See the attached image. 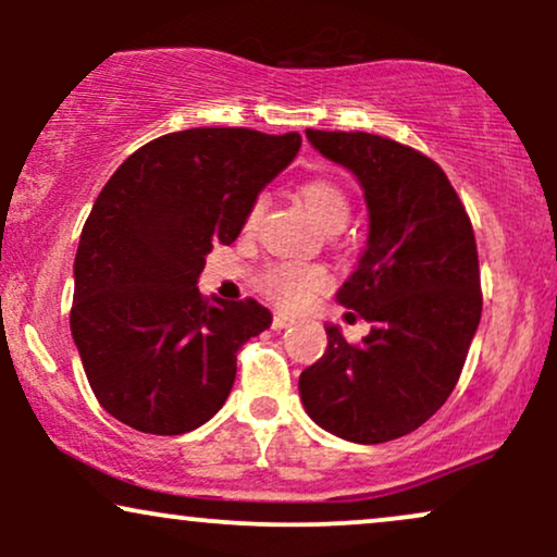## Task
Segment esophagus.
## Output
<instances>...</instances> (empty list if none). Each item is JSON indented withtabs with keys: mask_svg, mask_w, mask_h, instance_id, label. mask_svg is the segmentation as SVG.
Masks as SVG:
<instances>
[{
	"mask_svg": "<svg viewBox=\"0 0 557 557\" xmlns=\"http://www.w3.org/2000/svg\"><path fill=\"white\" fill-rule=\"evenodd\" d=\"M290 324H293V317H287V314L272 317V330H285V327H290Z\"/></svg>",
	"mask_w": 557,
	"mask_h": 557,
	"instance_id": "obj_1",
	"label": "esophagus"
}]
</instances>
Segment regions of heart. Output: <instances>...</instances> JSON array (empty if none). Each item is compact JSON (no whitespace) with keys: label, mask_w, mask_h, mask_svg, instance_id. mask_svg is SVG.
<instances>
[{"label":"heart","mask_w":557,"mask_h":557,"mask_svg":"<svg viewBox=\"0 0 557 557\" xmlns=\"http://www.w3.org/2000/svg\"><path fill=\"white\" fill-rule=\"evenodd\" d=\"M300 201L322 227L337 225V222L345 225V220H348V194L330 177H314V181L300 185ZM264 209L267 198L259 196L248 209L246 227L257 225ZM324 283H327V272L317 264H304V261H283V264L270 267L264 274V290L283 306L304 304Z\"/></svg>","instance_id":"b5f03b06"}]
</instances>
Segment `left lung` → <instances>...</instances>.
Here are the masks:
<instances>
[{
    "mask_svg": "<svg viewBox=\"0 0 557 557\" xmlns=\"http://www.w3.org/2000/svg\"><path fill=\"white\" fill-rule=\"evenodd\" d=\"M306 138L363 188L367 248L337 300L372 332L348 343L330 324L324 356L300 372V400L337 437L387 443L434 417L461 376L482 317L474 227L443 168L411 146L374 133Z\"/></svg>",
    "mask_w": 557,
    "mask_h": 557,
    "instance_id": "1",
    "label": "left lung"
}]
</instances>
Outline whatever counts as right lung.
Here are the masks:
<instances>
[{
	"mask_svg": "<svg viewBox=\"0 0 557 557\" xmlns=\"http://www.w3.org/2000/svg\"><path fill=\"white\" fill-rule=\"evenodd\" d=\"M298 149V133L190 127L140 146L101 188L75 253L70 330L114 419L183 434L227 400L235 354L272 314L253 298H203L196 280Z\"/></svg>",
	"mask_w": 557,
	"mask_h": 557,
	"instance_id": "right-lung-1",
	"label": "right lung"
}]
</instances>
